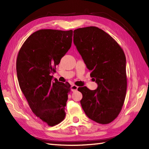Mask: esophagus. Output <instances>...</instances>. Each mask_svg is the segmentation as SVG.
Listing matches in <instances>:
<instances>
[{
  "label": "esophagus",
  "mask_w": 149,
  "mask_h": 149,
  "mask_svg": "<svg viewBox=\"0 0 149 149\" xmlns=\"http://www.w3.org/2000/svg\"><path fill=\"white\" fill-rule=\"evenodd\" d=\"M78 87L77 86H75V85H72V86H71V91L72 92L76 91H77Z\"/></svg>",
  "instance_id": "obj_1"
}]
</instances>
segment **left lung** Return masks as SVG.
I'll return each instance as SVG.
<instances>
[{
	"label": "left lung",
	"instance_id": "obj_1",
	"mask_svg": "<svg viewBox=\"0 0 149 149\" xmlns=\"http://www.w3.org/2000/svg\"><path fill=\"white\" fill-rule=\"evenodd\" d=\"M74 33V44L98 84L94 91L86 86L78 87L83 96L81 105L91 120L108 124L118 117L125 101V53L112 36L97 27L78 28Z\"/></svg>",
	"mask_w": 149,
	"mask_h": 149
}]
</instances>
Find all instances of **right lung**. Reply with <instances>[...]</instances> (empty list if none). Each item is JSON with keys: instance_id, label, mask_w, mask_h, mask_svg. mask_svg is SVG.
<instances>
[{"instance_id": "add662e5", "label": "right lung", "mask_w": 149, "mask_h": 149, "mask_svg": "<svg viewBox=\"0 0 149 149\" xmlns=\"http://www.w3.org/2000/svg\"><path fill=\"white\" fill-rule=\"evenodd\" d=\"M72 30L40 29L26 39L17 58V74L20 89L36 116L53 127L65 116V107L71 86L51 74L70 49Z\"/></svg>"}]
</instances>
